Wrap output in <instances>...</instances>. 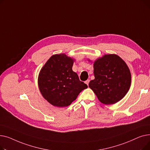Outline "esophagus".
<instances>
[{
	"label": "esophagus",
	"instance_id": "obj_1",
	"mask_svg": "<svg viewBox=\"0 0 150 150\" xmlns=\"http://www.w3.org/2000/svg\"><path fill=\"white\" fill-rule=\"evenodd\" d=\"M89 81H90L89 80H86V81H85V83L88 86V85H89Z\"/></svg>",
	"mask_w": 150,
	"mask_h": 150
}]
</instances>
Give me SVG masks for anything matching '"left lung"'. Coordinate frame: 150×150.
Listing matches in <instances>:
<instances>
[{
  "instance_id": "left-lung-1",
  "label": "left lung",
  "mask_w": 150,
  "mask_h": 150,
  "mask_svg": "<svg viewBox=\"0 0 150 150\" xmlns=\"http://www.w3.org/2000/svg\"><path fill=\"white\" fill-rule=\"evenodd\" d=\"M93 74L95 79L89 82V87L105 105L116 103L129 89L130 70L126 62L117 54H105L94 61Z\"/></svg>"
}]
</instances>
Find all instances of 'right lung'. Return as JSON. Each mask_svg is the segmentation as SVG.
Listing matches in <instances>:
<instances>
[{"label": "right lung", "mask_w": 150, "mask_h": 150, "mask_svg": "<svg viewBox=\"0 0 150 150\" xmlns=\"http://www.w3.org/2000/svg\"><path fill=\"white\" fill-rule=\"evenodd\" d=\"M74 59L64 53L53 54L38 76V86L43 97L54 106L66 107L88 88L72 70Z\"/></svg>", "instance_id": "obj_1"}]
</instances>
